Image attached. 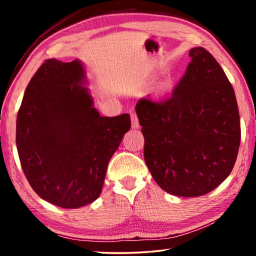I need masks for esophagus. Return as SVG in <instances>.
<instances>
[{"label": "esophagus", "instance_id": "34e87169", "mask_svg": "<svg viewBox=\"0 0 256 256\" xmlns=\"http://www.w3.org/2000/svg\"><path fill=\"white\" fill-rule=\"evenodd\" d=\"M131 122H132V128L136 130L140 128V124H138V116L136 114H131Z\"/></svg>", "mask_w": 256, "mask_h": 256}]
</instances>
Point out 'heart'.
Segmentation results:
<instances>
[{
	"mask_svg": "<svg viewBox=\"0 0 256 256\" xmlns=\"http://www.w3.org/2000/svg\"><path fill=\"white\" fill-rule=\"evenodd\" d=\"M172 80H168V81H166L162 84V92H167V90H170L172 88Z\"/></svg>",
	"mask_w": 256,
	"mask_h": 256,
	"instance_id": "heart-1",
	"label": "heart"
}]
</instances>
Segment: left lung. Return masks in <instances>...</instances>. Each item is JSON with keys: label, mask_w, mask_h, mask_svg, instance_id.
<instances>
[{"label": "left lung", "mask_w": 256, "mask_h": 256, "mask_svg": "<svg viewBox=\"0 0 256 256\" xmlns=\"http://www.w3.org/2000/svg\"><path fill=\"white\" fill-rule=\"evenodd\" d=\"M192 58L172 97L141 98L136 112L144 136V160L160 188L177 196L211 192L232 170L240 120L232 86L203 47Z\"/></svg>", "instance_id": "obj_1"}]
</instances>
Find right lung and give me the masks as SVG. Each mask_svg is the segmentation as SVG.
<instances>
[{"instance_id":"1","label":"right lung","mask_w":256,"mask_h":256,"mask_svg":"<svg viewBox=\"0 0 256 256\" xmlns=\"http://www.w3.org/2000/svg\"><path fill=\"white\" fill-rule=\"evenodd\" d=\"M86 84L80 60H47L27 86L16 116V149L30 186L66 209L97 200L108 162L131 128L128 114H99Z\"/></svg>"}]
</instances>
